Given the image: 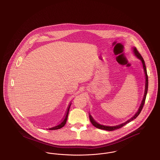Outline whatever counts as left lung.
<instances>
[{
    "label": "left lung",
    "instance_id": "left-lung-1",
    "mask_svg": "<svg viewBox=\"0 0 160 160\" xmlns=\"http://www.w3.org/2000/svg\"><path fill=\"white\" fill-rule=\"evenodd\" d=\"M134 50V53L135 54V55L137 56V58L140 59L142 61V63L143 64V67L144 69V71H145V76H146V84H145V95H144V97H143V99L142 100V102L141 103V105L139 107L138 111H137V113L135 114V115L132 117L130 119H129L128 121H127V122H124L122 124H120V125H116V126H114V127H108V126H104V125H100L99 123H97L95 122L93 119L92 118L91 114H89V119H90V121L92 123V124L96 128H99V129H104V130H107V131H114L116 129H119L121 128H122V127H123L124 125H125L127 123H129V122L132 121V120H134V119H136L137 118V116L139 115V114L140 113L142 108H143V107L144 106V104L145 102V99H146V95H147V92H148V74H147V71H146V65H145V61L143 58H142V56H141V54L139 53V52H138V50H137V48L136 47L134 48L133 49Z\"/></svg>",
    "mask_w": 160,
    "mask_h": 160
}]
</instances>
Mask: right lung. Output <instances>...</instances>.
I'll list each match as a JSON object with an SVG mask.
<instances>
[{
	"label": "right lung",
	"instance_id": "obj_1",
	"mask_svg": "<svg viewBox=\"0 0 160 160\" xmlns=\"http://www.w3.org/2000/svg\"><path fill=\"white\" fill-rule=\"evenodd\" d=\"M71 103L69 105L68 109H67V111L66 114H65V116L63 119L62 121V122H61L59 124H58V125H56V126H55V127H52V128H49V129H48L49 130H54V129H60V128H62V127L65 125V123H66V122H67V118H68V116L69 110V108H70V106H71Z\"/></svg>",
	"mask_w": 160,
	"mask_h": 160
}]
</instances>
